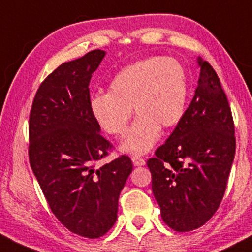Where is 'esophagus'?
Instances as JSON below:
<instances>
[{"mask_svg": "<svg viewBox=\"0 0 252 252\" xmlns=\"http://www.w3.org/2000/svg\"><path fill=\"white\" fill-rule=\"evenodd\" d=\"M131 161L135 166H143V165H146L145 159H142V158H139V157H132Z\"/></svg>", "mask_w": 252, "mask_h": 252, "instance_id": "obj_1", "label": "esophagus"}]
</instances>
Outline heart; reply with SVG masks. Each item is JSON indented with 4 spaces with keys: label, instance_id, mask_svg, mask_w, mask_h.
<instances>
[{
    "label": "heart",
    "instance_id": "1",
    "mask_svg": "<svg viewBox=\"0 0 252 252\" xmlns=\"http://www.w3.org/2000/svg\"><path fill=\"white\" fill-rule=\"evenodd\" d=\"M188 96L187 74L172 57H149L118 71L107 93L91 99V112L101 130L123 137L130 110L136 116L121 151L131 156L146 154L157 143L160 130L179 123Z\"/></svg>",
    "mask_w": 252,
    "mask_h": 252
}]
</instances>
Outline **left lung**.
I'll return each mask as SVG.
<instances>
[{
    "label": "left lung",
    "instance_id": "obj_1",
    "mask_svg": "<svg viewBox=\"0 0 252 252\" xmlns=\"http://www.w3.org/2000/svg\"><path fill=\"white\" fill-rule=\"evenodd\" d=\"M197 64L191 103L147 161L162 220L177 232L201 227L218 211L236 153L227 96L212 65L201 57Z\"/></svg>",
    "mask_w": 252,
    "mask_h": 252
}]
</instances>
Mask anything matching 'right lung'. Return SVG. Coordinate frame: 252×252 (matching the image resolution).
Wrapping results in <instances>:
<instances>
[{"label":"right lung","mask_w":252,"mask_h":252,"mask_svg":"<svg viewBox=\"0 0 252 252\" xmlns=\"http://www.w3.org/2000/svg\"><path fill=\"white\" fill-rule=\"evenodd\" d=\"M106 55L93 50L63 63L38 88L30 115V164L52 213L85 238L117 220L118 197L132 171L122 156L95 168L111 145L91 112L90 81Z\"/></svg>","instance_id":"add662e5"}]
</instances>
